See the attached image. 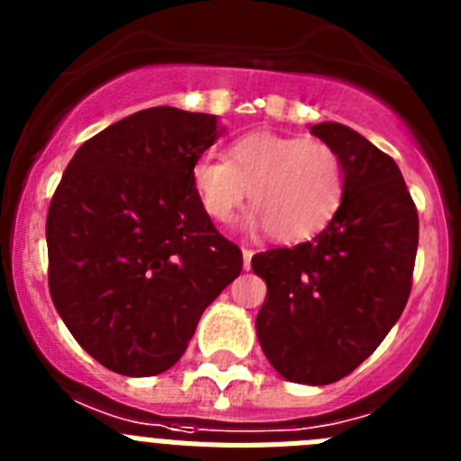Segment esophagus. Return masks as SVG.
Wrapping results in <instances>:
<instances>
[{"label":"esophagus","instance_id":"34e87169","mask_svg":"<svg viewBox=\"0 0 461 461\" xmlns=\"http://www.w3.org/2000/svg\"><path fill=\"white\" fill-rule=\"evenodd\" d=\"M251 256H254V251H251V249H242V266H244V270H249V267H251Z\"/></svg>","mask_w":461,"mask_h":461}]
</instances>
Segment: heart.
Here are the masks:
<instances>
[{"label":"heart","instance_id":"1","mask_svg":"<svg viewBox=\"0 0 461 461\" xmlns=\"http://www.w3.org/2000/svg\"><path fill=\"white\" fill-rule=\"evenodd\" d=\"M191 185L214 221H230L249 195L256 212L247 226L270 228L276 242L295 244L335 219L346 182L339 154L325 142L254 131L228 148V161L195 158Z\"/></svg>","mask_w":461,"mask_h":461}]
</instances>
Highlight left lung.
I'll list each match as a JSON object with an SVG mask.
<instances>
[{"label": "left lung", "mask_w": 461, "mask_h": 461, "mask_svg": "<svg viewBox=\"0 0 461 461\" xmlns=\"http://www.w3.org/2000/svg\"><path fill=\"white\" fill-rule=\"evenodd\" d=\"M312 133L344 166V201L312 242L256 254L267 284L256 335L272 367L293 383L328 385L367 360L411 293L418 212L397 164L339 122Z\"/></svg>", "instance_id": "1"}]
</instances>
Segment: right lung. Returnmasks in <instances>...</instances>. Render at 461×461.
Masks as SVG:
<instances>
[{"instance_id": "obj_1", "label": "right lung", "mask_w": 461, "mask_h": 461, "mask_svg": "<svg viewBox=\"0 0 461 461\" xmlns=\"http://www.w3.org/2000/svg\"><path fill=\"white\" fill-rule=\"evenodd\" d=\"M217 115L138 110L73 154L46 221L48 284L76 341L110 372L154 376L185 356L242 251L203 210L191 166Z\"/></svg>"}]
</instances>
